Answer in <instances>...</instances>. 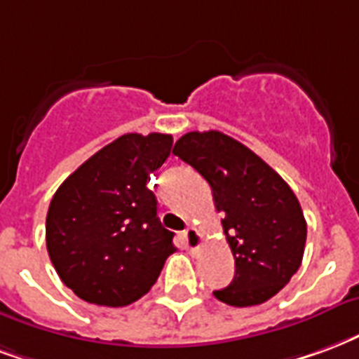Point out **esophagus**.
<instances>
[{
  "instance_id": "1",
  "label": "esophagus",
  "mask_w": 359,
  "mask_h": 359,
  "mask_svg": "<svg viewBox=\"0 0 359 359\" xmlns=\"http://www.w3.org/2000/svg\"><path fill=\"white\" fill-rule=\"evenodd\" d=\"M182 240H184V245H187L188 253L196 255L201 249V243H203V238H201V233L196 230V228H188L182 233Z\"/></svg>"
}]
</instances>
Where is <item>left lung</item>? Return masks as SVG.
I'll return each mask as SVG.
<instances>
[{
  "label": "left lung",
  "mask_w": 359,
  "mask_h": 359,
  "mask_svg": "<svg viewBox=\"0 0 359 359\" xmlns=\"http://www.w3.org/2000/svg\"><path fill=\"white\" fill-rule=\"evenodd\" d=\"M213 190L236 274L213 291L230 306L272 299L299 270L306 243L301 203L285 180L247 146L220 131L187 133L172 148Z\"/></svg>",
  "instance_id": "8db88e82"
}]
</instances>
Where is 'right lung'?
<instances>
[{"instance_id": "obj_1", "label": "right lung", "mask_w": 359, "mask_h": 359, "mask_svg": "<svg viewBox=\"0 0 359 359\" xmlns=\"http://www.w3.org/2000/svg\"><path fill=\"white\" fill-rule=\"evenodd\" d=\"M171 135L127 133L79 165L58 187L47 211L45 240L66 287L98 306H127L158 280L172 236L146 188L163 165Z\"/></svg>"}]
</instances>
